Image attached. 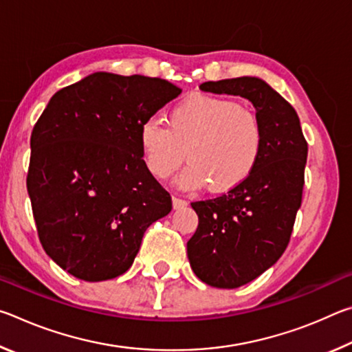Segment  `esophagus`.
I'll list each match as a JSON object with an SVG mask.
<instances>
[{
  "label": "esophagus",
  "mask_w": 352,
  "mask_h": 352,
  "mask_svg": "<svg viewBox=\"0 0 352 352\" xmlns=\"http://www.w3.org/2000/svg\"><path fill=\"white\" fill-rule=\"evenodd\" d=\"M172 206H174V210H182V208L188 206V201L177 199V197H172Z\"/></svg>",
  "instance_id": "esophagus-1"
}]
</instances>
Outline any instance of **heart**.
Masks as SVG:
<instances>
[{"instance_id":"b5f03b06","label":"heart","mask_w":352,"mask_h":352,"mask_svg":"<svg viewBox=\"0 0 352 352\" xmlns=\"http://www.w3.org/2000/svg\"><path fill=\"white\" fill-rule=\"evenodd\" d=\"M168 127L147 119L140 129V148L148 172L158 180L189 166L180 186L228 192L242 184L258 166L264 130L258 115L233 99L194 93L168 113Z\"/></svg>"}]
</instances>
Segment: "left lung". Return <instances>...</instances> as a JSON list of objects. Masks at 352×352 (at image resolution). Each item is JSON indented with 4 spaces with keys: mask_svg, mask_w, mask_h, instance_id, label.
Returning a JSON list of instances; mask_svg holds the SVG:
<instances>
[{
    "mask_svg": "<svg viewBox=\"0 0 352 352\" xmlns=\"http://www.w3.org/2000/svg\"><path fill=\"white\" fill-rule=\"evenodd\" d=\"M200 90L248 99L264 130L253 174L220 197L190 204L199 216L188 241L190 267L208 285L236 289L270 269L287 248L301 206L307 142L294 107L259 77L205 82Z\"/></svg>",
    "mask_w": 352,
    "mask_h": 352,
    "instance_id": "obj_1",
    "label": "left lung"
}]
</instances>
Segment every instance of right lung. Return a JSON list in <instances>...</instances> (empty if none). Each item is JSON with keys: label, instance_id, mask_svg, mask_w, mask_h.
Returning <instances> with one entry per match:
<instances>
[{"label": "right lung", "instance_id": "obj_1", "mask_svg": "<svg viewBox=\"0 0 352 352\" xmlns=\"http://www.w3.org/2000/svg\"><path fill=\"white\" fill-rule=\"evenodd\" d=\"M180 93L158 77L99 71L58 90L41 113L28 192L41 245L69 275L96 283L126 273L146 230L170 212L140 129Z\"/></svg>", "mask_w": 352, "mask_h": 352}]
</instances>
